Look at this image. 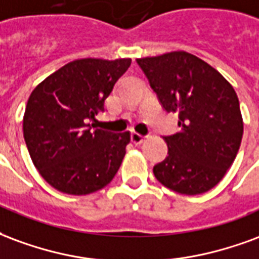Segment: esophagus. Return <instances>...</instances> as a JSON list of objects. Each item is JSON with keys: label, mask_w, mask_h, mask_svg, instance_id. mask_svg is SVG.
Masks as SVG:
<instances>
[{"label": "esophagus", "mask_w": 259, "mask_h": 259, "mask_svg": "<svg viewBox=\"0 0 259 259\" xmlns=\"http://www.w3.org/2000/svg\"><path fill=\"white\" fill-rule=\"evenodd\" d=\"M131 141H132V143H135V145H141V143L145 141V138H143L142 135H139L138 132H132Z\"/></svg>", "instance_id": "esophagus-1"}]
</instances>
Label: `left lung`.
I'll return each instance as SVG.
<instances>
[{
  "instance_id": "left-lung-1",
  "label": "left lung",
  "mask_w": 259,
  "mask_h": 259,
  "mask_svg": "<svg viewBox=\"0 0 259 259\" xmlns=\"http://www.w3.org/2000/svg\"><path fill=\"white\" fill-rule=\"evenodd\" d=\"M165 111L178 113L177 134L164 137L168 156L153 167L165 188L181 194L212 189L235 161L243 137V117L233 87L197 56L174 51L139 58Z\"/></svg>"
}]
</instances>
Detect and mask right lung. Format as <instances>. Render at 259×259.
<instances>
[{
  "label": "right lung",
  "instance_id": "1",
  "mask_svg": "<svg viewBox=\"0 0 259 259\" xmlns=\"http://www.w3.org/2000/svg\"><path fill=\"white\" fill-rule=\"evenodd\" d=\"M130 66V58L73 60L31 92L23 116L24 141L34 167L56 190L82 196L114 178L131 135L92 130L90 120L105 110L106 98Z\"/></svg>",
  "mask_w": 259,
  "mask_h": 259
}]
</instances>
